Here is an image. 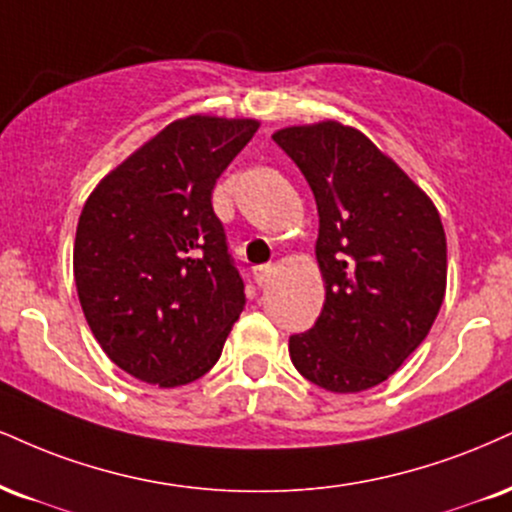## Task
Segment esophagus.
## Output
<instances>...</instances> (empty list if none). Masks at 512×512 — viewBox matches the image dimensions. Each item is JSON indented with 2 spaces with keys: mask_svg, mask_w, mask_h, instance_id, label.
Listing matches in <instances>:
<instances>
[{
  "mask_svg": "<svg viewBox=\"0 0 512 512\" xmlns=\"http://www.w3.org/2000/svg\"><path fill=\"white\" fill-rule=\"evenodd\" d=\"M274 272H276V264H262V267H255L257 286H267V283L272 281Z\"/></svg>",
  "mask_w": 512,
  "mask_h": 512,
  "instance_id": "esophagus-1",
  "label": "esophagus"
}]
</instances>
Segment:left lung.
Listing matches in <instances>:
<instances>
[{"instance_id":"1","label":"left lung","mask_w":512,"mask_h":512,"mask_svg":"<svg viewBox=\"0 0 512 512\" xmlns=\"http://www.w3.org/2000/svg\"><path fill=\"white\" fill-rule=\"evenodd\" d=\"M319 212L322 315L288 341L295 369L331 393L391 377L427 338L446 295V233L429 195L365 133L338 121L288 126Z\"/></svg>"}]
</instances>
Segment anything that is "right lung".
I'll list each match as a JSON object with an SVG mask.
<instances>
[{"instance_id":"add662e5","label":"right lung","mask_w":512,"mask_h":512,"mask_svg":"<svg viewBox=\"0 0 512 512\" xmlns=\"http://www.w3.org/2000/svg\"><path fill=\"white\" fill-rule=\"evenodd\" d=\"M257 128L171 121L85 200L73 243L80 307L109 360L145 384L174 389L207 374L243 312L212 190Z\"/></svg>"}]
</instances>
